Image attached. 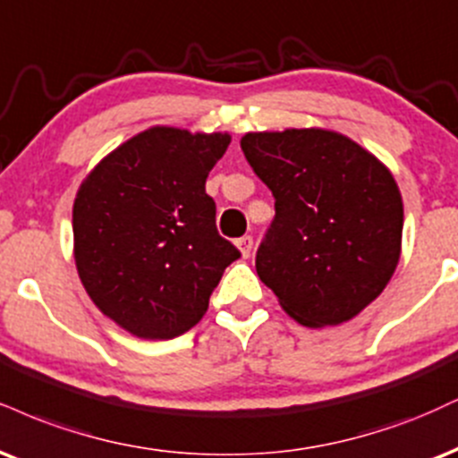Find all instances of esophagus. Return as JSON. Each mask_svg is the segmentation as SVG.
<instances>
[{"label": "esophagus", "instance_id": "1", "mask_svg": "<svg viewBox=\"0 0 458 458\" xmlns=\"http://www.w3.org/2000/svg\"><path fill=\"white\" fill-rule=\"evenodd\" d=\"M236 247H239L241 256L250 258V253H251V250H253V239H251L250 234L241 236V239H236Z\"/></svg>", "mask_w": 458, "mask_h": 458}]
</instances>
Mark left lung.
<instances>
[{
    "mask_svg": "<svg viewBox=\"0 0 458 458\" xmlns=\"http://www.w3.org/2000/svg\"><path fill=\"white\" fill-rule=\"evenodd\" d=\"M253 173L275 196L258 277L302 327H337L386 288L401 256L403 200L390 170L330 130L250 131Z\"/></svg>",
    "mask_w": 458,
    "mask_h": 458,
    "instance_id": "1",
    "label": "left lung"
}]
</instances>
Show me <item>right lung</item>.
<instances>
[{"label": "right lung", "instance_id": "add662e5", "mask_svg": "<svg viewBox=\"0 0 458 458\" xmlns=\"http://www.w3.org/2000/svg\"><path fill=\"white\" fill-rule=\"evenodd\" d=\"M228 134L145 130L87 174L72 211L74 260L104 316L142 339L196 327L241 251L219 236L205 183Z\"/></svg>", "mask_w": 458, "mask_h": 458}]
</instances>
